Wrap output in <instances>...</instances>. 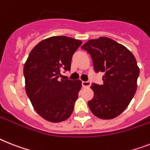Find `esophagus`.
I'll list each match as a JSON object with an SVG mask.
<instances>
[{
	"label": "esophagus",
	"mask_w": 150,
	"mask_h": 150,
	"mask_svg": "<svg viewBox=\"0 0 150 150\" xmlns=\"http://www.w3.org/2000/svg\"><path fill=\"white\" fill-rule=\"evenodd\" d=\"M91 86L90 81H82V87L83 88H89Z\"/></svg>",
	"instance_id": "1"
}]
</instances>
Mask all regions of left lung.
Instances as JSON below:
<instances>
[{
    "label": "left lung",
    "instance_id": "1",
    "mask_svg": "<svg viewBox=\"0 0 150 150\" xmlns=\"http://www.w3.org/2000/svg\"><path fill=\"white\" fill-rule=\"evenodd\" d=\"M90 54L94 71L104 73L103 85L93 83L89 108L100 119L109 120L125 110L134 96L139 69L132 52L108 37L88 40L81 46Z\"/></svg>",
    "mask_w": 150,
    "mask_h": 150
}]
</instances>
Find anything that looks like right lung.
Listing matches in <instances>:
<instances>
[{
  "mask_svg": "<svg viewBox=\"0 0 150 150\" xmlns=\"http://www.w3.org/2000/svg\"><path fill=\"white\" fill-rule=\"evenodd\" d=\"M81 43L65 36H52L39 42L25 62L26 94L35 110L48 121L59 123L72 114L81 81L60 77L62 71H70L73 54Z\"/></svg>",
  "mask_w": 150,
  "mask_h": 150,
  "instance_id": "1",
  "label": "right lung"
}]
</instances>
